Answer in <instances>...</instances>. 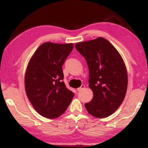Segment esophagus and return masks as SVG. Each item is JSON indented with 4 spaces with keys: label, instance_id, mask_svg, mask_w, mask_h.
I'll list each match as a JSON object with an SVG mask.
<instances>
[{
    "label": "esophagus",
    "instance_id": "obj_1",
    "mask_svg": "<svg viewBox=\"0 0 148 148\" xmlns=\"http://www.w3.org/2000/svg\"><path fill=\"white\" fill-rule=\"evenodd\" d=\"M84 88H85V85H82L81 87L77 89V91H82V90H83Z\"/></svg>",
    "mask_w": 148,
    "mask_h": 148
}]
</instances>
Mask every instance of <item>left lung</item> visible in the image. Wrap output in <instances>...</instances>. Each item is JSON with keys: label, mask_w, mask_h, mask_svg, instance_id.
I'll list each match as a JSON object with an SVG mask.
<instances>
[{"label": "left lung", "mask_w": 148, "mask_h": 148, "mask_svg": "<svg viewBox=\"0 0 148 148\" xmlns=\"http://www.w3.org/2000/svg\"><path fill=\"white\" fill-rule=\"evenodd\" d=\"M75 47L86 60L93 98L85 104L91 116L104 118L118 108L126 95L128 79L122 57L104 38L79 42Z\"/></svg>", "instance_id": "1"}]
</instances>
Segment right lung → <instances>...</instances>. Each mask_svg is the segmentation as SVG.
Segmentation results:
<instances>
[{
    "label": "right lung",
    "mask_w": 148,
    "mask_h": 148,
    "mask_svg": "<svg viewBox=\"0 0 148 148\" xmlns=\"http://www.w3.org/2000/svg\"><path fill=\"white\" fill-rule=\"evenodd\" d=\"M73 47L72 44L46 42L35 51L27 66V96L37 112L47 118L61 116L74 96L62 81V69Z\"/></svg>",
    "instance_id": "add662e5"
}]
</instances>
